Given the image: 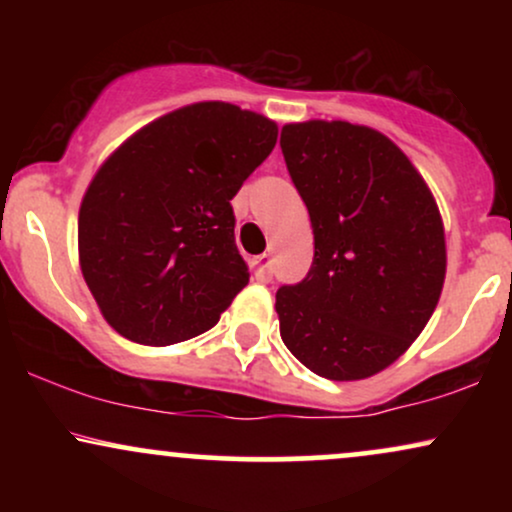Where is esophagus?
Wrapping results in <instances>:
<instances>
[{"label":"esophagus","instance_id":"obj_1","mask_svg":"<svg viewBox=\"0 0 512 512\" xmlns=\"http://www.w3.org/2000/svg\"><path fill=\"white\" fill-rule=\"evenodd\" d=\"M255 276L262 281V284H267V281H272V255H264L255 257Z\"/></svg>","mask_w":512,"mask_h":512}]
</instances>
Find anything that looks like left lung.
<instances>
[{
  "mask_svg": "<svg viewBox=\"0 0 512 512\" xmlns=\"http://www.w3.org/2000/svg\"><path fill=\"white\" fill-rule=\"evenodd\" d=\"M313 223L305 279L276 291L279 332L305 368L361 380L397 361L436 310L445 236L424 178L390 139L351 122L281 129Z\"/></svg>",
  "mask_w": 512,
  "mask_h": 512,
  "instance_id": "left-lung-1",
  "label": "left lung"
}]
</instances>
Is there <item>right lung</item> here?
<instances>
[{
    "mask_svg": "<svg viewBox=\"0 0 512 512\" xmlns=\"http://www.w3.org/2000/svg\"><path fill=\"white\" fill-rule=\"evenodd\" d=\"M276 125L231 103L158 117L115 151L79 211L81 272L110 327L168 346L211 330L250 281L231 199Z\"/></svg>",
    "mask_w": 512,
    "mask_h": 512,
    "instance_id": "obj_1",
    "label": "right lung"
}]
</instances>
